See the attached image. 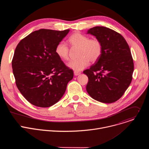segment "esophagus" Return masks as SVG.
<instances>
[{
    "instance_id": "34e87169",
    "label": "esophagus",
    "mask_w": 149,
    "mask_h": 149,
    "mask_svg": "<svg viewBox=\"0 0 149 149\" xmlns=\"http://www.w3.org/2000/svg\"><path fill=\"white\" fill-rule=\"evenodd\" d=\"M74 75H75V76H78V75H79L80 74H81V72H77V71H74Z\"/></svg>"
}]
</instances>
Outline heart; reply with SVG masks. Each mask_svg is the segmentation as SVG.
Returning a JSON list of instances; mask_svg holds the SVG:
<instances>
[{
  "label": "heart",
  "instance_id": "heart-1",
  "mask_svg": "<svg viewBox=\"0 0 149 149\" xmlns=\"http://www.w3.org/2000/svg\"><path fill=\"white\" fill-rule=\"evenodd\" d=\"M68 42L72 48H78L77 59L72 60L67 63V66L75 71H82L90 63V61L95 62L102 53V45L97 39H89L86 35L79 32L71 35L68 39ZM56 55L62 60L69 59V48L63 42H60L55 48Z\"/></svg>",
  "mask_w": 149,
  "mask_h": 149
}]
</instances>
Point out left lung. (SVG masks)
<instances>
[{
	"mask_svg": "<svg viewBox=\"0 0 149 149\" xmlns=\"http://www.w3.org/2000/svg\"><path fill=\"white\" fill-rule=\"evenodd\" d=\"M102 45L100 58L84 71L88 82L86 90L94 100L112 103L120 99L132 80L134 63L130 49L123 36L110 28L95 26L88 30Z\"/></svg>",
	"mask_w": 149,
	"mask_h": 149,
	"instance_id": "1",
	"label": "left lung"
}]
</instances>
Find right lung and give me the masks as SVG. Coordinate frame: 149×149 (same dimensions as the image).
Wrapping results in <instances>:
<instances>
[{
	"instance_id": "1",
	"label": "right lung",
	"mask_w": 149,
	"mask_h": 149,
	"mask_svg": "<svg viewBox=\"0 0 149 149\" xmlns=\"http://www.w3.org/2000/svg\"><path fill=\"white\" fill-rule=\"evenodd\" d=\"M70 32L41 29L21 40L12 66L16 86L31 104L49 107L64 94L73 71L55 53V48Z\"/></svg>"
}]
</instances>
